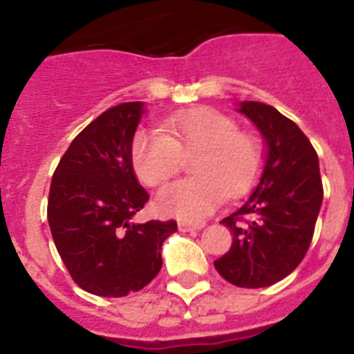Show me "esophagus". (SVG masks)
<instances>
[{
    "label": "esophagus",
    "instance_id": "obj_1",
    "mask_svg": "<svg viewBox=\"0 0 354 354\" xmlns=\"http://www.w3.org/2000/svg\"><path fill=\"white\" fill-rule=\"evenodd\" d=\"M205 223H192V221H179L180 232H193V230H202Z\"/></svg>",
    "mask_w": 354,
    "mask_h": 354
}]
</instances>
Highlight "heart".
<instances>
[{
	"instance_id": "b5f03b06",
	"label": "heart",
	"mask_w": 354,
	"mask_h": 354,
	"mask_svg": "<svg viewBox=\"0 0 354 354\" xmlns=\"http://www.w3.org/2000/svg\"><path fill=\"white\" fill-rule=\"evenodd\" d=\"M170 136L138 131L133 140V167L147 186L167 183L183 167V158L196 156L192 179L162 187L158 207L183 220H202L230 196L248 192L261 170L257 140L239 133L234 118L212 108H195L175 115L167 124Z\"/></svg>"
}]
</instances>
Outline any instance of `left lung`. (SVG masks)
<instances>
[{
    "mask_svg": "<svg viewBox=\"0 0 354 354\" xmlns=\"http://www.w3.org/2000/svg\"><path fill=\"white\" fill-rule=\"evenodd\" d=\"M237 111L264 138V167L245 204L221 220L234 237L214 268L234 286L259 289L280 282L303 261L323 204V183L314 147L292 120L257 101L239 102Z\"/></svg>",
    "mask_w": 354,
    "mask_h": 354,
    "instance_id": "left-lung-1",
    "label": "left lung"
}]
</instances>
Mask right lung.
<instances>
[{
	"mask_svg": "<svg viewBox=\"0 0 354 354\" xmlns=\"http://www.w3.org/2000/svg\"><path fill=\"white\" fill-rule=\"evenodd\" d=\"M143 102L109 108L77 134L51 180L48 221L72 280L83 290L122 298L143 289L162 266L170 221L136 223L149 193L133 168V138Z\"/></svg>",
	"mask_w": 354,
	"mask_h": 354,
	"instance_id": "add662e5",
	"label": "right lung"
}]
</instances>
